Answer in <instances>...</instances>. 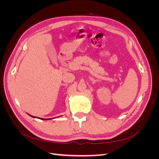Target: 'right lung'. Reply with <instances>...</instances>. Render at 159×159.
<instances>
[{"instance_id": "add662e5", "label": "right lung", "mask_w": 159, "mask_h": 159, "mask_svg": "<svg viewBox=\"0 0 159 159\" xmlns=\"http://www.w3.org/2000/svg\"><path fill=\"white\" fill-rule=\"evenodd\" d=\"M29 115V114H28ZM30 116H31L32 117H34V118H38V117H34V116H32V115H29ZM40 119V118H39ZM53 119V118H51V119H42V118H40V119H42V120H50V119Z\"/></svg>"}]
</instances>
